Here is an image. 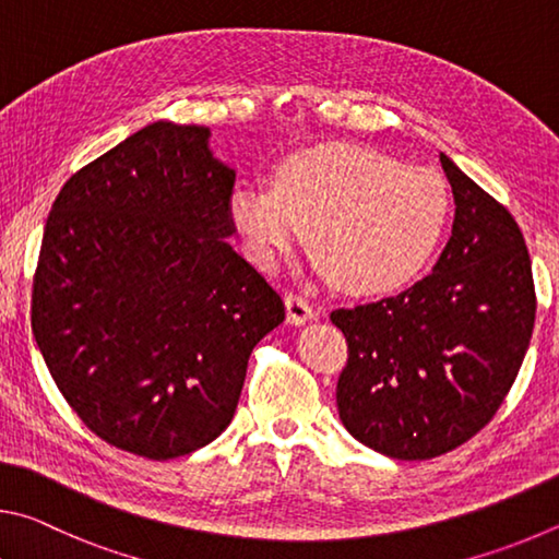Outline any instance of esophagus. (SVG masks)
Segmentation results:
<instances>
[{"label": "esophagus", "mask_w": 559, "mask_h": 559, "mask_svg": "<svg viewBox=\"0 0 559 559\" xmlns=\"http://www.w3.org/2000/svg\"><path fill=\"white\" fill-rule=\"evenodd\" d=\"M285 307H287V321L292 326H301L317 317L314 307H311L309 301L299 295H287Z\"/></svg>", "instance_id": "1"}]
</instances>
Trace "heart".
Returning <instances> with one entry per match:
<instances>
[{
	"instance_id": "heart-1",
	"label": "heart",
	"mask_w": 559,
	"mask_h": 559,
	"mask_svg": "<svg viewBox=\"0 0 559 559\" xmlns=\"http://www.w3.org/2000/svg\"><path fill=\"white\" fill-rule=\"evenodd\" d=\"M452 213L444 176L360 144H319L282 159L270 189L240 186L228 221L245 254L280 270L301 240L314 270L348 295H388L432 258Z\"/></svg>"
}]
</instances>
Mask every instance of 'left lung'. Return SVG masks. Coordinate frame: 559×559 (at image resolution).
I'll use <instances>...</instances> for the list:
<instances>
[{
  "label": "left lung",
  "mask_w": 559,
  "mask_h": 559,
  "mask_svg": "<svg viewBox=\"0 0 559 559\" xmlns=\"http://www.w3.org/2000/svg\"><path fill=\"white\" fill-rule=\"evenodd\" d=\"M439 162L456 211L432 274L397 297L331 311L348 344L341 423L405 462L452 452L491 423L535 324L531 254L513 215L447 154Z\"/></svg>",
  "instance_id": "obj_1"
}]
</instances>
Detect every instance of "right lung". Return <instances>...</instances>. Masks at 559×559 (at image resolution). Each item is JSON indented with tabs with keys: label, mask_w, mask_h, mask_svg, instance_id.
I'll list each match as a JSON object with an SVG mask.
<instances>
[{
	"label": "right lung",
	"mask_w": 559,
	"mask_h": 559,
	"mask_svg": "<svg viewBox=\"0 0 559 559\" xmlns=\"http://www.w3.org/2000/svg\"><path fill=\"white\" fill-rule=\"evenodd\" d=\"M209 136L152 122L75 171L34 274L32 329L58 390L91 432L154 462L230 425L252 348L285 321L228 242L235 171Z\"/></svg>",
	"instance_id": "add662e5"
}]
</instances>
